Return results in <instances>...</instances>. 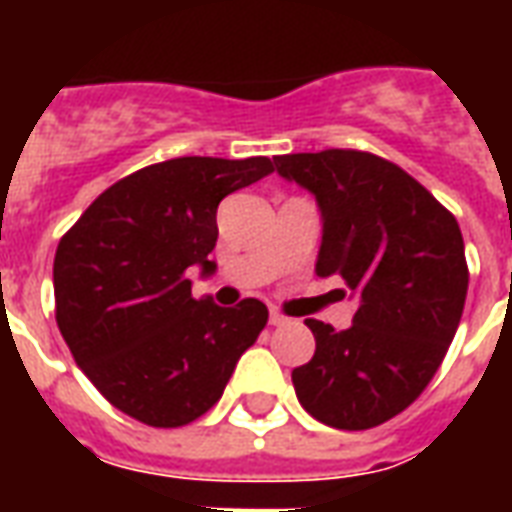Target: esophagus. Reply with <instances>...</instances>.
Segmentation results:
<instances>
[{
    "label": "esophagus",
    "instance_id": "esophagus-1",
    "mask_svg": "<svg viewBox=\"0 0 512 512\" xmlns=\"http://www.w3.org/2000/svg\"><path fill=\"white\" fill-rule=\"evenodd\" d=\"M268 323H271V326H285V323H288V318H285V315H282L279 310H271L268 312Z\"/></svg>",
    "mask_w": 512,
    "mask_h": 512
}]
</instances>
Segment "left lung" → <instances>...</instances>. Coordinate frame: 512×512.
<instances>
[{"mask_svg": "<svg viewBox=\"0 0 512 512\" xmlns=\"http://www.w3.org/2000/svg\"><path fill=\"white\" fill-rule=\"evenodd\" d=\"M274 167L318 202L315 274L340 277L359 301L345 332L307 321L315 356L293 370L296 397L329 428H376L422 395L461 323V227L425 186L373 153H288Z\"/></svg>", "mask_w": 512, "mask_h": 512, "instance_id": "8db88e82", "label": "left lung"}]
</instances>
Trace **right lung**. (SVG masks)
<instances>
[{"label": "right lung", "mask_w": 512, "mask_h": 512, "mask_svg": "<svg viewBox=\"0 0 512 512\" xmlns=\"http://www.w3.org/2000/svg\"><path fill=\"white\" fill-rule=\"evenodd\" d=\"M271 172L266 156L169 158L117 180L62 235L57 326L84 376L128 417L153 428L202 417L263 332V301L194 299L189 274L216 271L219 202Z\"/></svg>", "instance_id": "right-lung-1"}]
</instances>
